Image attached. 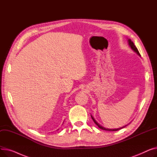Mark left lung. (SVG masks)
<instances>
[{
	"instance_id": "8db88e82",
	"label": "left lung",
	"mask_w": 157,
	"mask_h": 157,
	"mask_svg": "<svg viewBox=\"0 0 157 157\" xmlns=\"http://www.w3.org/2000/svg\"><path fill=\"white\" fill-rule=\"evenodd\" d=\"M128 44H129V45H130V48L132 49V50H134L138 55H139V56H141V55H140V53H139V51H138V49H137V48H136V46L134 45V43L132 42V41L130 39H128ZM92 117V116H91ZM92 120H94V123H95V124L98 127V128H100L101 129H102V130H108V131H117V130H120V129H121V128H124V127H125L127 125H128V124H127V125H125V126H124V127H121V128H115V129H109V128H104V127H102V126H101L99 124H98V123L95 120V119L94 118V117H92Z\"/></svg>"
}]
</instances>
